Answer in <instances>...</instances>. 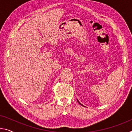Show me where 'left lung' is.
Listing matches in <instances>:
<instances>
[{
	"mask_svg": "<svg viewBox=\"0 0 132 132\" xmlns=\"http://www.w3.org/2000/svg\"><path fill=\"white\" fill-rule=\"evenodd\" d=\"M77 102H78V103H79V104H81V106H83V104H81V103H80V102H79V100H77Z\"/></svg>",
	"mask_w": 132,
	"mask_h": 132,
	"instance_id": "8db88e82",
	"label": "left lung"
}]
</instances>
